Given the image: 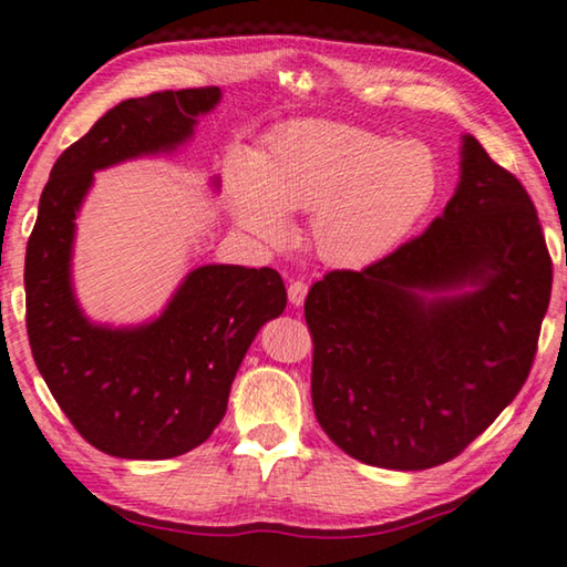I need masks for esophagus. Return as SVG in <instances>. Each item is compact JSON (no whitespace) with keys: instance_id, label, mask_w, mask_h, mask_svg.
I'll use <instances>...</instances> for the list:
<instances>
[{"instance_id":"esophagus-1","label":"esophagus","mask_w":567,"mask_h":567,"mask_svg":"<svg viewBox=\"0 0 567 567\" xmlns=\"http://www.w3.org/2000/svg\"><path fill=\"white\" fill-rule=\"evenodd\" d=\"M287 297H290L292 307H300L307 297V285L302 280L290 282V287H287Z\"/></svg>"}]
</instances>
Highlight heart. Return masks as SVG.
Wrapping results in <instances>:
<instances>
[{
    "mask_svg": "<svg viewBox=\"0 0 567 567\" xmlns=\"http://www.w3.org/2000/svg\"><path fill=\"white\" fill-rule=\"evenodd\" d=\"M433 150L344 122H292L255 162L229 172L237 225L267 247L292 239L290 215H315L322 260L368 267L402 245L437 195Z\"/></svg>",
    "mask_w": 567,
    "mask_h": 567,
    "instance_id": "1",
    "label": "heart"
}]
</instances>
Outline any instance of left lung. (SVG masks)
<instances>
[{
  "label": "left lung",
  "mask_w": 567,
  "mask_h": 567,
  "mask_svg": "<svg viewBox=\"0 0 567 567\" xmlns=\"http://www.w3.org/2000/svg\"><path fill=\"white\" fill-rule=\"evenodd\" d=\"M553 262L525 187L465 134L460 182L420 237L312 285V405L360 463L427 470L463 453L525 385Z\"/></svg>",
  "instance_id": "left-lung-1"
}]
</instances>
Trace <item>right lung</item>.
<instances>
[{"label": "right lung", "mask_w": 567, "mask_h": 567, "mask_svg": "<svg viewBox=\"0 0 567 567\" xmlns=\"http://www.w3.org/2000/svg\"><path fill=\"white\" fill-rule=\"evenodd\" d=\"M219 97V87L167 90L112 107L54 162L27 243L37 368L76 433L114 457L167 460L203 445L255 334L287 305L272 267L239 265L195 267L155 320L132 328L92 322L74 297V219L94 172L175 152Z\"/></svg>", "instance_id": "right-lung-1"}]
</instances>
